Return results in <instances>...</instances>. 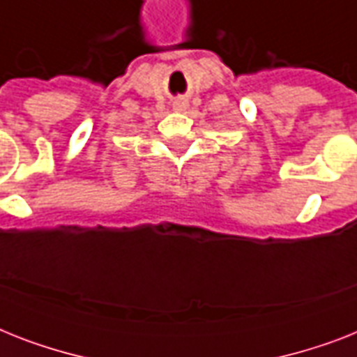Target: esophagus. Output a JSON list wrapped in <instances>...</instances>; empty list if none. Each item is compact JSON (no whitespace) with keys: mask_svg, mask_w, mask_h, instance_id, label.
Instances as JSON below:
<instances>
[{"mask_svg":"<svg viewBox=\"0 0 357 357\" xmlns=\"http://www.w3.org/2000/svg\"><path fill=\"white\" fill-rule=\"evenodd\" d=\"M187 107H189V105H187V102H183V100H179V102L174 103V111H176V113H185Z\"/></svg>","mask_w":357,"mask_h":357,"instance_id":"obj_1","label":"esophagus"}]
</instances>
